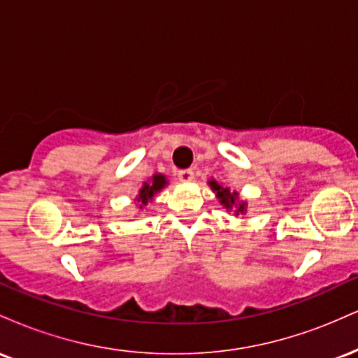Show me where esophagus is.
Listing matches in <instances>:
<instances>
[{
  "instance_id": "34e87169",
  "label": "esophagus",
  "mask_w": 358,
  "mask_h": 358,
  "mask_svg": "<svg viewBox=\"0 0 358 358\" xmlns=\"http://www.w3.org/2000/svg\"><path fill=\"white\" fill-rule=\"evenodd\" d=\"M178 178H180V182H183V183L193 182V170H190V168H187V170H180Z\"/></svg>"
}]
</instances>
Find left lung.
Wrapping results in <instances>:
<instances>
[{"mask_svg": "<svg viewBox=\"0 0 358 358\" xmlns=\"http://www.w3.org/2000/svg\"><path fill=\"white\" fill-rule=\"evenodd\" d=\"M208 185H210L212 190L215 192L219 202L224 205L229 212L234 210L236 215H239V213H245V207H248V203L242 202V200L239 199V193L231 192V188L229 187H222V185L217 183L215 180H210Z\"/></svg>", "mask_w": 358, "mask_h": 358, "instance_id": "left-lung-1", "label": "left lung"}]
</instances>
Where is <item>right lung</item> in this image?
<instances>
[{"mask_svg": "<svg viewBox=\"0 0 358 358\" xmlns=\"http://www.w3.org/2000/svg\"><path fill=\"white\" fill-rule=\"evenodd\" d=\"M166 183H168L166 176L162 173L153 175L150 180H148V182L143 183V187L139 188V193L136 196V202L139 203V208H143L145 205H148V202H151L156 193L166 187Z\"/></svg>", "mask_w": 358, "mask_h": 358, "instance_id": "add662e5", "label": "right lung"}]
</instances>
